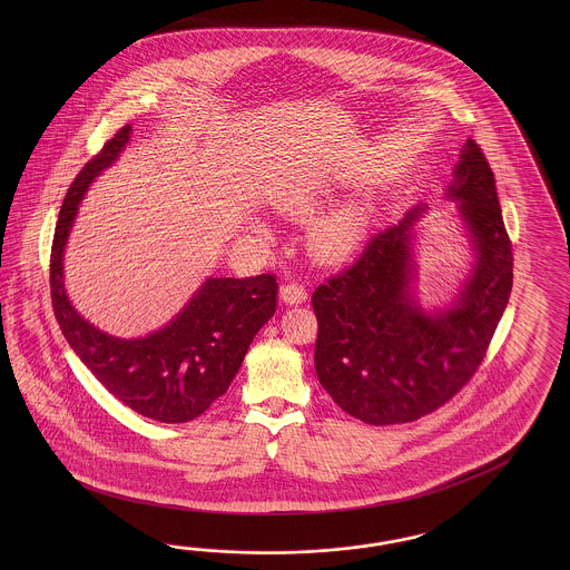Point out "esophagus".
Here are the masks:
<instances>
[{"mask_svg": "<svg viewBox=\"0 0 570 570\" xmlns=\"http://www.w3.org/2000/svg\"><path fill=\"white\" fill-rule=\"evenodd\" d=\"M307 288L298 282H291V284H284L279 288V298L286 303V305H301L307 301Z\"/></svg>", "mask_w": 570, "mask_h": 570, "instance_id": "esophagus-1", "label": "esophagus"}]
</instances>
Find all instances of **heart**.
Segmentation results:
<instances>
[{"label":"heart","mask_w":570,"mask_h":570,"mask_svg":"<svg viewBox=\"0 0 570 570\" xmlns=\"http://www.w3.org/2000/svg\"><path fill=\"white\" fill-rule=\"evenodd\" d=\"M362 238L360 224L353 217H328L313 229V250L317 257L336 261L348 255Z\"/></svg>","instance_id":"heart-1"}]
</instances>
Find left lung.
<instances>
[{
  "mask_svg": "<svg viewBox=\"0 0 570 570\" xmlns=\"http://www.w3.org/2000/svg\"><path fill=\"white\" fill-rule=\"evenodd\" d=\"M449 198L476 261L455 303L426 313L412 293V225L424 208L379 232L360 259L311 296L317 315L315 372L346 414L403 424L431 414L474 376L512 291V242L495 177L474 139L453 169Z\"/></svg>",
  "mask_w": 570,
  "mask_h": 570,
  "instance_id": "left-lung-1",
  "label": "left lung"
}]
</instances>
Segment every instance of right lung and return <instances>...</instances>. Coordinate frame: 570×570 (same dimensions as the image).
Returning a JSON list of instances; mask_svg holds the SVG:
<instances>
[{
  "label": "right lung",
  "mask_w": 570,
  "mask_h": 570,
  "mask_svg": "<svg viewBox=\"0 0 570 570\" xmlns=\"http://www.w3.org/2000/svg\"><path fill=\"white\" fill-rule=\"evenodd\" d=\"M125 125L87 160L70 184L53 232L50 291L65 338L104 389L134 412L179 424L205 414L240 370L255 334L276 313L274 274L208 277L165 328L144 338H117L86 322L65 291L62 255L89 184L108 169L129 141Z\"/></svg>",
  "instance_id": "1"
}]
</instances>
